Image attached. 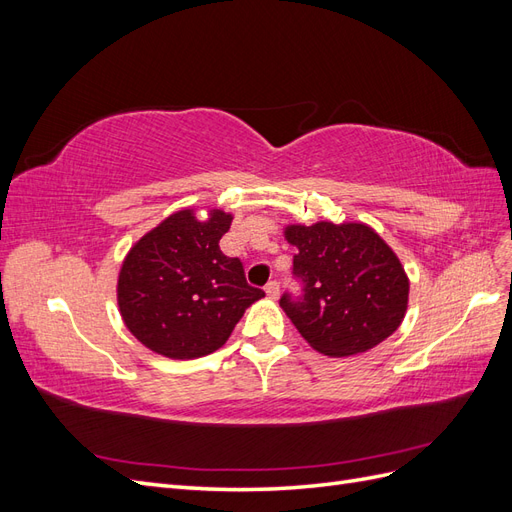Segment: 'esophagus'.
<instances>
[{"instance_id":"1","label":"esophagus","mask_w":512,"mask_h":512,"mask_svg":"<svg viewBox=\"0 0 512 512\" xmlns=\"http://www.w3.org/2000/svg\"><path fill=\"white\" fill-rule=\"evenodd\" d=\"M265 292H267L269 299H277V297H280V284H277L275 280H271V282L265 286Z\"/></svg>"}]
</instances>
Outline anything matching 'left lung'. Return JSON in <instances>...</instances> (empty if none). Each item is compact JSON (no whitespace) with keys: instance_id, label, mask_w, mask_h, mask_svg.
<instances>
[{"instance_id":"8db88e82","label":"left lung","mask_w":512,"mask_h":512,"mask_svg":"<svg viewBox=\"0 0 512 512\" xmlns=\"http://www.w3.org/2000/svg\"><path fill=\"white\" fill-rule=\"evenodd\" d=\"M292 275L303 284L280 305L305 342L327 356H352L393 335L406 316L410 280L399 258L363 222L290 224Z\"/></svg>"}]
</instances>
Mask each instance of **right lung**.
Returning <instances> with one entry per match:
<instances>
[{"label":"right lung","instance_id":"obj_1","mask_svg":"<svg viewBox=\"0 0 512 512\" xmlns=\"http://www.w3.org/2000/svg\"><path fill=\"white\" fill-rule=\"evenodd\" d=\"M232 215L198 220L181 209L138 239L117 280L119 312L130 333L168 359H196L226 344L235 324L265 292L245 282L239 258L220 250Z\"/></svg>","mask_w":512,"mask_h":512}]
</instances>
